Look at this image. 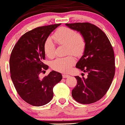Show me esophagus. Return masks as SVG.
I'll use <instances>...</instances> for the list:
<instances>
[{"instance_id":"34e87169","label":"esophagus","mask_w":125,"mask_h":125,"mask_svg":"<svg viewBox=\"0 0 125 125\" xmlns=\"http://www.w3.org/2000/svg\"><path fill=\"white\" fill-rule=\"evenodd\" d=\"M69 75L68 74H62V77H63L64 78H67V77H69Z\"/></svg>"}]
</instances>
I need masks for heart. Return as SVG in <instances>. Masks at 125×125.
<instances>
[{"instance_id": "heart-1", "label": "heart", "mask_w": 125, "mask_h": 125, "mask_svg": "<svg viewBox=\"0 0 125 125\" xmlns=\"http://www.w3.org/2000/svg\"><path fill=\"white\" fill-rule=\"evenodd\" d=\"M58 45H66L67 54H72L77 56L83 54L86 47V41L83 35L73 29L66 27H61L52 36ZM45 54L52 58L55 54V43L50 37L46 39L43 45ZM75 63V59L72 56L57 58L52 62V67L60 72H67Z\"/></svg>"}]
</instances>
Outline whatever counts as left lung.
I'll use <instances>...</instances> for the list:
<instances>
[{
    "label": "left lung",
    "mask_w": 125,
    "mask_h": 125,
    "mask_svg": "<svg viewBox=\"0 0 125 125\" xmlns=\"http://www.w3.org/2000/svg\"><path fill=\"white\" fill-rule=\"evenodd\" d=\"M66 25L80 32L86 41L83 55L76 67L88 75L86 78L75 76L77 83L72 96L80 104L94 103L106 94L112 82L115 72L114 49L105 33L95 25L90 22Z\"/></svg>",
    "instance_id": "obj_1"
}]
</instances>
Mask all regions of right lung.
I'll return each instance as SVG.
<instances>
[{
  "label": "right lung",
  "mask_w": 125,
  "mask_h": 125,
  "mask_svg": "<svg viewBox=\"0 0 125 125\" xmlns=\"http://www.w3.org/2000/svg\"><path fill=\"white\" fill-rule=\"evenodd\" d=\"M61 24L38 27L20 38L13 48L10 58L11 78L20 97L34 106H42L53 98L54 85L61 80L62 75L52 71L41 79L39 74L48 69L43 45L50 33Z\"/></svg>",
  "instance_id": "1"
}]
</instances>
